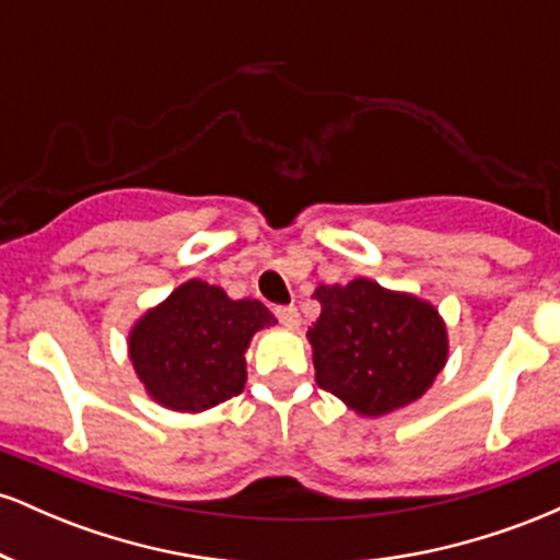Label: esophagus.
<instances>
[{"instance_id": "esophagus-1", "label": "esophagus", "mask_w": 560, "mask_h": 560, "mask_svg": "<svg viewBox=\"0 0 560 560\" xmlns=\"http://www.w3.org/2000/svg\"><path fill=\"white\" fill-rule=\"evenodd\" d=\"M273 313H276V318H279L281 324L287 326V329H298V324H300L298 307H294V305H279Z\"/></svg>"}]
</instances>
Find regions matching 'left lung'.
I'll list each match as a JSON object with an SVG mask.
<instances>
[{
	"label": "left lung",
	"mask_w": 560,
	"mask_h": 560,
	"mask_svg": "<svg viewBox=\"0 0 560 560\" xmlns=\"http://www.w3.org/2000/svg\"><path fill=\"white\" fill-rule=\"evenodd\" d=\"M307 329L320 389L355 413H392L419 400L447 363V329L434 305L371 279L320 284Z\"/></svg>",
	"instance_id": "left-lung-1"
}]
</instances>
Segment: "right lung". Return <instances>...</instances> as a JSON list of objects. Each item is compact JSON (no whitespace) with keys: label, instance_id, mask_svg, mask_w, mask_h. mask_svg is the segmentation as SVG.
I'll return each mask as SVG.
<instances>
[{"label":"right lung","instance_id":"right-lung-1","mask_svg":"<svg viewBox=\"0 0 560 560\" xmlns=\"http://www.w3.org/2000/svg\"><path fill=\"white\" fill-rule=\"evenodd\" d=\"M276 324L258 300H231L221 287L191 279L147 311L128 334V358L152 400L199 413L240 395L244 350Z\"/></svg>","mask_w":560,"mask_h":560}]
</instances>
